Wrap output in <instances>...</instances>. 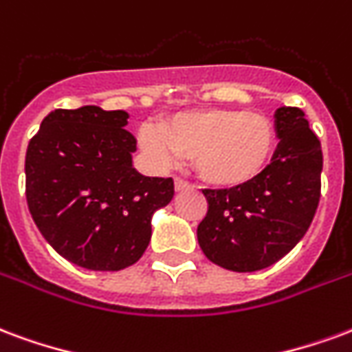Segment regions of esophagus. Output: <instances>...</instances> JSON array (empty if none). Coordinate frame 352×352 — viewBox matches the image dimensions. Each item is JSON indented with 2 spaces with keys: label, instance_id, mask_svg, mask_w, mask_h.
Listing matches in <instances>:
<instances>
[{
  "label": "esophagus",
  "instance_id": "34e87169",
  "mask_svg": "<svg viewBox=\"0 0 352 352\" xmlns=\"http://www.w3.org/2000/svg\"><path fill=\"white\" fill-rule=\"evenodd\" d=\"M174 187H176V191H184V189H189V184H187L186 179H182V178H176L174 179Z\"/></svg>",
  "mask_w": 352,
  "mask_h": 352
}]
</instances>
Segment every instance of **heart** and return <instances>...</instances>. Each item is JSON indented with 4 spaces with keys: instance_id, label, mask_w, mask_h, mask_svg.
<instances>
[{
    "instance_id": "obj_1",
    "label": "heart",
    "mask_w": 352,
    "mask_h": 352,
    "mask_svg": "<svg viewBox=\"0 0 352 352\" xmlns=\"http://www.w3.org/2000/svg\"><path fill=\"white\" fill-rule=\"evenodd\" d=\"M140 146L159 165L193 159L199 178L214 187H240L264 173L278 144V129L261 112L204 109L178 112L157 127L144 125Z\"/></svg>"
}]
</instances>
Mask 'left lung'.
I'll return each mask as SVG.
<instances>
[{"label": "left lung", "mask_w": 352, "mask_h": 352, "mask_svg": "<svg viewBox=\"0 0 352 352\" xmlns=\"http://www.w3.org/2000/svg\"><path fill=\"white\" fill-rule=\"evenodd\" d=\"M279 144L272 163L250 184L204 189L208 201L197 238L221 268L257 272L283 258L304 238L320 199L322 151L296 107L276 110Z\"/></svg>", "instance_id": "8db88e82"}]
</instances>
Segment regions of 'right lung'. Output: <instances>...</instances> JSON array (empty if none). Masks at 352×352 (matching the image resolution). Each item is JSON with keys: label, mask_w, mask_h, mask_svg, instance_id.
Instances as JSON below:
<instances>
[{"label": "right lung", "mask_w": 352, "mask_h": 352, "mask_svg": "<svg viewBox=\"0 0 352 352\" xmlns=\"http://www.w3.org/2000/svg\"><path fill=\"white\" fill-rule=\"evenodd\" d=\"M125 110L95 104L58 109L25 151V199L33 221L61 257L118 272L135 264L151 238V217L174 197L173 178L133 166L137 138Z\"/></svg>", "instance_id": "right-lung-1"}]
</instances>
